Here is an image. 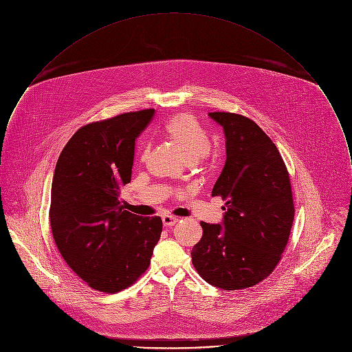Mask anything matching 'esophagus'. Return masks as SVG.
I'll return each mask as SVG.
<instances>
[{
	"label": "esophagus",
	"instance_id": "esophagus-1",
	"mask_svg": "<svg viewBox=\"0 0 352 352\" xmlns=\"http://www.w3.org/2000/svg\"><path fill=\"white\" fill-rule=\"evenodd\" d=\"M177 218L176 217H172V215H164L162 217V223H164V226H166V228H169V226H173L175 223H177Z\"/></svg>",
	"mask_w": 352,
	"mask_h": 352
}]
</instances>
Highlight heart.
Here are the masks:
<instances>
[{
    "mask_svg": "<svg viewBox=\"0 0 352 352\" xmlns=\"http://www.w3.org/2000/svg\"><path fill=\"white\" fill-rule=\"evenodd\" d=\"M166 137L183 151L190 162H197L206 157L211 144L207 133L190 113H177L165 124ZM148 154V151H145Z\"/></svg>",
    "mask_w": 352,
    "mask_h": 352,
    "instance_id": "1",
    "label": "heart"
}]
</instances>
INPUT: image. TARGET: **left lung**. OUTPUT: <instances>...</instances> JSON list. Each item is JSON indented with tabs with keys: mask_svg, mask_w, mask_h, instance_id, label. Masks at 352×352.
<instances>
[{
	"mask_svg": "<svg viewBox=\"0 0 352 352\" xmlns=\"http://www.w3.org/2000/svg\"><path fill=\"white\" fill-rule=\"evenodd\" d=\"M208 116L226 140V162L211 192L226 201V212L222 225L201 222L191 257L207 283L243 290L270 276L282 258L296 212L292 183L278 148L253 120L233 112Z\"/></svg>",
	"mask_w": 352,
	"mask_h": 352,
	"instance_id": "obj_1",
	"label": "left lung"
}]
</instances>
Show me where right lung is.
I'll use <instances>...</instances> for the list:
<instances>
[{"label":"right lung","instance_id":"add662e5","mask_svg":"<svg viewBox=\"0 0 352 352\" xmlns=\"http://www.w3.org/2000/svg\"><path fill=\"white\" fill-rule=\"evenodd\" d=\"M154 109L120 113L78 129L55 165L50 225L66 264L89 287L113 294L134 285L151 264L160 217L124 210L135 141Z\"/></svg>","mask_w":352,"mask_h":352}]
</instances>
